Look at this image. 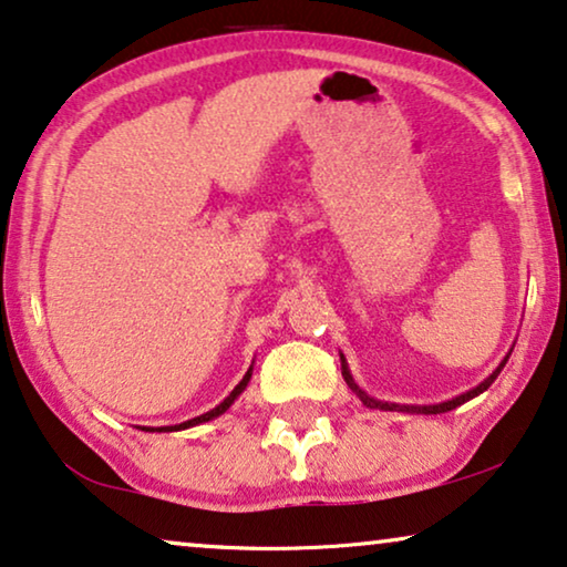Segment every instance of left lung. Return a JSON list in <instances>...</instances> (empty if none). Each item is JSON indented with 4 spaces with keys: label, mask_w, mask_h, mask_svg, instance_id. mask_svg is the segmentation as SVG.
<instances>
[{
    "label": "left lung",
    "mask_w": 567,
    "mask_h": 567,
    "mask_svg": "<svg viewBox=\"0 0 567 567\" xmlns=\"http://www.w3.org/2000/svg\"><path fill=\"white\" fill-rule=\"evenodd\" d=\"M514 349V347H512ZM508 357H512V352H508L504 360H501V364L496 367V370H493L488 378H485L481 385H475V388H470V390H465V393H460V395H454L452 401H444V403H432V405H409V403H388V401H378V398H372V395H367L364 390L357 385L354 382V378H352V372H349V364H347V357L341 354V374H344V380H347V385L352 388V393L360 398V401L367 405V409H380V411H405V413H426V416H432V413H446V411H452V409H457V405H462V403H467V401H473L475 395H481V393H485V390H488L491 385H493V380L498 378L501 374V370H504L506 367V362H508Z\"/></svg>",
    "instance_id": "left-lung-1"
}]
</instances>
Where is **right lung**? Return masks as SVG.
Listing matches in <instances>:
<instances>
[{"instance_id": "add662e5", "label": "right lung", "mask_w": 567, "mask_h": 567, "mask_svg": "<svg viewBox=\"0 0 567 567\" xmlns=\"http://www.w3.org/2000/svg\"><path fill=\"white\" fill-rule=\"evenodd\" d=\"M251 372H254V364L249 367V370H246V374H244V380L238 382V385L230 390V395L228 398H223V403H218L215 405V409H210L207 413H203V416H195V419H189V421H185V424H174V426H158V429H151V426H143V432H182V429H189V426H197V424H205V421H213V419H218V416H223V413H226L230 405H234V401L238 395L244 393L246 390V385H249V380H251Z\"/></svg>"}]
</instances>
